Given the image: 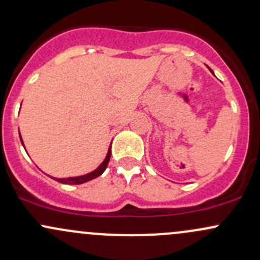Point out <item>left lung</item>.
Returning a JSON list of instances; mask_svg holds the SVG:
<instances>
[{
	"instance_id": "left-lung-1",
	"label": "left lung",
	"mask_w": 260,
	"mask_h": 260,
	"mask_svg": "<svg viewBox=\"0 0 260 260\" xmlns=\"http://www.w3.org/2000/svg\"><path fill=\"white\" fill-rule=\"evenodd\" d=\"M210 70H211V69H210ZM211 73H212V70H211Z\"/></svg>"
}]
</instances>
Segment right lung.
I'll return each mask as SVG.
<instances>
[{
  "instance_id": "add662e5",
  "label": "right lung",
  "mask_w": 260,
  "mask_h": 260,
  "mask_svg": "<svg viewBox=\"0 0 260 260\" xmlns=\"http://www.w3.org/2000/svg\"><path fill=\"white\" fill-rule=\"evenodd\" d=\"M19 138H21V142H22V145L24 147L23 144V141H22V137H21V133H19ZM110 158H111V145L110 148H108V152H107V155L106 158H105V160L101 162V164L99 165L98 169H95L93 172L88 173V174H85V175H80V176H73V178H53L54 180L61 182V184H69V185H79V184H84V182L86 181H90L92 180V179L98 178V176L101 175L102 173L106 170L107 168V164L108 161H110Z\"/></svg>"
}]
</instances>
